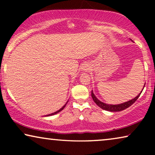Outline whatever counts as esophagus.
<instances>
[{
  "label": "esophagus",
  "instance_id": "34e87169",
  "mask_svg": "<svg viewBox=\"0 0 155 155\" xmlns=\"http://www.w3.org/2000/svg\"><path fill=\"white\" fill-rule=\"evenodd\" d=\"M90 66H89L88 65H83V66H82V70L83 71H84V72H87L89 70H90Z\"/></svg>",
  "mask_w": 155,
  "mask_h": 155
}]
</instances>
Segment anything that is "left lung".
<instances>
[{"label":"left lung","mask_w":155,"mask_h":155,"mask_svg":"<svg viewBox=\"0 0 155 155\" xmlns=\"http://www.w3.org/2000/svg\"><path fill=\"white\" fill-rule=\"evenodd\" d=\"M145 85H144V87H145ZM144 87H143V89H144ZM143 90H142L140 93H139V94L137 95L136 97H135L134 99H131V100L128 101H126V102L120 104H116V105L107 104H105V103L102 102V101H99V99L97 98L96 96L94 94V93H93L92 91V93H91V94H92V97L93 100H94V102L96 103V104L98 106V107H100L101 109L106 110V111L115 112V111H123V110L126 109H127V108H128L129 107H130V106L132 105L137 99H138V97H140V95L142 92H143Z\"/></svg>","instance_id":"left-lung-1"}]
</instances>
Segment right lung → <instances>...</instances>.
<instances>
[{
	"label": "right lung",
	"mask_w": 155,
	"mask_h": 155,
	"mask_svg": "<svg viewBox=\"0 0 155 155\" xmlns=\"http://www.w3.org/2000/svg\"><path fill=\"white\" fill-rule=\"evenodd\" d=\"M68 101H67V102H66V104H65L64 106H63V107L62 108H61V109H59V110H58V111H56V112H54V113H52V114H48V115H46V116H49L55 115V114H58V112H60V111H62V110H63V109H64V108H65V105H66V104H67Z\"/></svg>",
	"instance_id": "1"
}]
</instances>
